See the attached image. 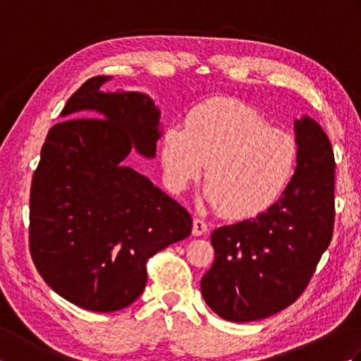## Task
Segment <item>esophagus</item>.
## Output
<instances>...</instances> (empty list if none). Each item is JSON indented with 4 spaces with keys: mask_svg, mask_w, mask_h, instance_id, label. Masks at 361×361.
Here are the masks:
<instances>
[{
    "mask_svg": "<svg viewBox=\"0 0 361 361\" xmlns=\"http://www.w3.org/2000/svg\"><path fill=\"white\" fill-rule=\"evenodd\" d=\"M204 233H208V224H206L203 219H194L192 234L194 235H203Z\"/></svg>",
    "mask_w": 361,
    "mask_h": 361,
    "instance_id": "34e87169",
    "label": "esophagus"
}]
</instances>
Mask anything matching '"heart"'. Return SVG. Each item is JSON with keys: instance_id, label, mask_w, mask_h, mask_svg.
Masks as SVG:
<instances>
[{"instance_id": "heart-1", "label": "heart", "mask_w": 361, "mask_h": 361, "mask_svg": "<svg viewBox=\"0 0 361 361\" xmlns=\"http://www.w3.org/2000/svg\"><path fill=\"white\" fill-rule=\"evenodd\" d=\"M161 161L173 190H185L206 169V195L228 219L247 220L270 209L295 173V137L271 127L255 106L233 97L192 106L186 126L169 124Z\"/></svg>"}]
</instances>
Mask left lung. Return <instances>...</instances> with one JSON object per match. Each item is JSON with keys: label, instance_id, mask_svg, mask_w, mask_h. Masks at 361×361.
<instances>
[{"label": "left lung", "instance_id": "obj_1", "mask_svg": "<svg viewBox=\"0 0 361 361\" xmlns=\"http://www.w3.org/2000/svg\"><path fill=\"white\" fill-rule=\"evenodd\" d=\"M298 166L270 209L217 228L216 260L202 295L220 318L248 323L274 315L307 288L335 225V158L315 121L295 122Z\"/></svg>", "mask_w": 361, "mask_h": 361}]
</instances>
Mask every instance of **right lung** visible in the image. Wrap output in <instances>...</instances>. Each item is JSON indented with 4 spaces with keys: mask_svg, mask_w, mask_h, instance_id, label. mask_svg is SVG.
<instances>
[{
    "mask_svg": "<svg viewBox=\"0 0 361 361\" xmlns=\"http://www.w3.org/2000/svg\"><path fill=\"white\" fill-rule=\"evenodd\" d=\"M110 79L91 78L68 99L65 121L44 140L29 200L38 273L66 301L93 312L136 301L149 259L192 231L183 206L122 164L132 147L155 157L159 111L141 93H102Z\"/></svg>",
    "mask_w": 361,
    "mask_h": 361,
    "instance_id": "right-lung-1",
    "label": "right lung"
}]
</instances>
